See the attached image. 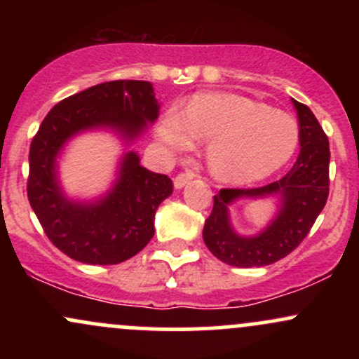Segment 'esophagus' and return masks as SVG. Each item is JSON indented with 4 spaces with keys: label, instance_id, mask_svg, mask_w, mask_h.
<instances>
[{
    "label": "esophagus",
    "instance_id": "34e87169",
    "mask_svg": "<svg viewBox=\"0 0 359 359\" xmlns=\"http://www.w3.org/2000/svg\"><path fill=\"white\" fill-rule=\"evenodd\" d=\"M194 179V174L192 172H182V174H179L174 179V185H175V189H182L185 184L189 182V180H192Z\"/></svg>",
    "mask_w": 359,
    "mask_h": 359
}]
</instances>
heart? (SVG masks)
I'll use <instances>...</instances> for the list:
<instances>
[{"label":"heart","mask_w":359,"mask_h":359,"mask_svg":"<svg viewBox=\"0 0 359 359\" xmlns=\"http://www.w3.org/2000/svg\"><path fill=\"white\" fill-rule=\"evenodd\" d=\"M156 138L174 154L194 140L208 142L212 175L231 184L262 180L283 167L299 145V128L288 114L238 94H197L185 111L168 108Z\"/></svg>","instance_id":"heart-1"}]
</instances>
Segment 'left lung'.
<instances>
[{
	"instance_id": "left-lung-1",
	"label": "left lung",
	"mask_w": 359,
	"mask_h": 359,
	"mask_svg": "<svg viewBox=\"0 0 359 359\" xmlns=\"http://www.w3.org/2000/svg\"><path fill=\"white\" fill-rule=\"evenodd\" d=\"M299 116L300 154L287 175L277 182L255 189H221L214 196L211 216L205 219L203 238L216 258L231 266H266L292 253L324 209L329 196V140L311 109L292 100ZM278 195L280 209L270 226L257 237L233 233L229 204L240 196Z\"/></svg>"
}]
</instances>
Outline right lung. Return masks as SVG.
Listing matches in <instances>:
<instances>
[{"label": "right lung", "instance_id": "add662e5", "mask_svg": "<svg viewBox=\"0 0 359 359\" xmlns=\"http://www.w3.org/2000/svg\"><path fill=\"white\" fill-rule=\"evenodd\" d=\"M154 86L111 81L65 97L48 111L30 145L27 194L48 240L62 253L89 265H116L135 257L154 238L155 212L174 191L163 174L123 156L118 180L94 203H74L57 180V155L69 138L93 128H113L131 142L158 118Z\"/></svg>", "mask_w": 359, "mask_h": 359}]
</instances>
